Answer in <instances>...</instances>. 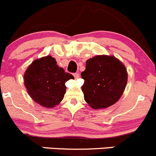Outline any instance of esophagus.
<instances>
[{"label":"esophagus","mask_w":156,"mask_h":156,"mask_svg":"<svg viewBox=\"0 0 156 156\" xmlns=\"http://www.w3.org/2000/svg\"><path fill=\"white\" fill-rule=\"evenodd\" d=\"M73 76H74L75 77V79H77V78H79V73H73Z\"/></svg>","instance_id":"esophagus-1"}]
</instances>
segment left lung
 <instances>
[{
  "label": "left lung",
  "instance_id": "8db88e82",
  "mask_svg": "<svg viewBox=\"0 0 156 156\" xmlns=\"http://www.w3.org/2000/svg\"><path fill=\"white\" fill-rule=\"evenodd\" d=\"M84 98L93 108H105L121 97L127 83L124 65L114 56H97L86 62L81 73Z\"/></svg>",
  "mask_w": 156,
  "mask_h": 156
}]
</instances>
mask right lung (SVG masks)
<instances>
[{
	"mask_svg": "<svg viewBox=\"0 0 156 156\" xmlns=\"http://www.w3.org/2000/svg\"><path fill=\"white\" fill-rule=\"evenodd\" d=\"M24 78L30 96L47 108H53L62 100L66 91L65 83L74 79L73 75L59 68L51 56L35 60L28 67Z\"/></svg>",
	"mask_w": 156,
	"mask_h": 156,
	"instance_id": "add662e5",
	"label": "right lung"
}]
</instances>
